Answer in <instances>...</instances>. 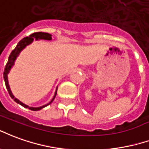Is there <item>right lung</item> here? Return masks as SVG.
<instances>
[{"label":"right lung","instance_id":"right-lung-1","mask_svg":"<svg viewBox=\"0 0 149 149\" xmlns=\"http://www.w3.org/2000/svg\"><path fill=\"white\" fill-rule=\"evenodd\" d=\"M34 39L36 40H52V35L49 34V33H46V32H35V33H32L29 36H27V37H24V39L19 41L18 44L17 45V47H15V49L11 52L10 55L8 57V63L5 66V70H4V79H5V86H6V88H7V91L8 92V94L10 95V97L13 98V99L17 103L19 104L20 106H24L25 108H28V109H31V110H33V111H37V110H40V109H43L45 106H48L49 104L53 102V100L55 99V96H56V94H57V88H56V91H55V95L52 98V100L49 103H47V105H44L43 106H40V107H29V106H27L25 104H24L23 102H21L19 100H18L17 98L14 97L13 94L12 93V91L10 90V87H9V85H8V74L9 73L11 68L13 67V66L14 65V63H15V60L17 59V56L19 55V54L20 53V52L22 51L24 47H26V46L29 45L30 43H31L33 42Z\"/></svg>","mask_w":149,"mask_h":149}]
</instances>
